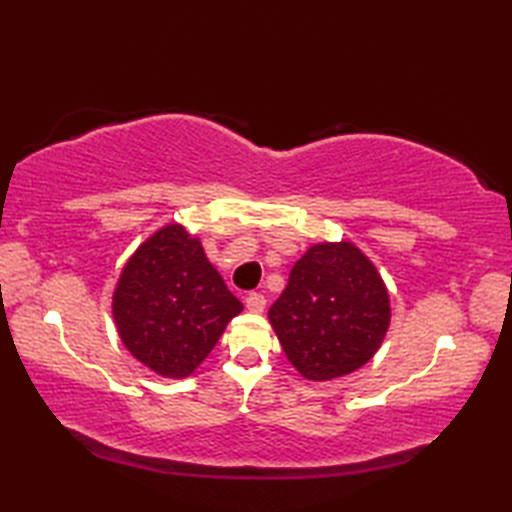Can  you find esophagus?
I'll return each mask as SVG.
<instances>
[{"label": "esophagus", "instance_id": "esophagus-1", "mask_svg": "<svg viewBox=\"0 0 512 512\" xmlns=\"http://www.w3.org/2000/svg\"><path fill=\"white\" fill-rule=\"evenodd\" d=\"M246 308L250 312H264L266 297L262 295V292H250V295L246 297Z\"/></svg>", "mask_w": 512, "mask_h": 512}]
</instances>
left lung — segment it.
<instances>
[{
  "label": "left lung",
  "mask_w": 512,
  "mask_h": 512,
  "mask_svg": "<svg viewBox=\"0 0 512 512\" xmlns=\"http://www.w3.org/2000/svg\"><path fill=\"white\" fill-rule=\"evenodd\" d=\"M288 361L310 380L356 372L383 343L389 295L356 246L317 244L292 266L268 312Z\"/></svg>",
  "instance_id": "8db88e82"
}]
</instances>
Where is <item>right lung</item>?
<instances>
[{"instance_id":"obj_1","label":"right lung","mask_w":512,"mask_h":512,"mask_svg":"<svg viewBox=\"0 0 512 512\" xmlns=\"http://www.w3.org/2000/svg\"><path fill=\"white\" fill-rule=\"evenodd\" d=\"M242 308L202 244L178 224L165 226L136 250L112 303L127 350L169 378L189 376Z\"/></svg>"}]
</instances>
